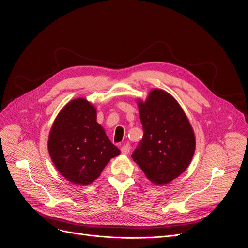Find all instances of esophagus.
Returning <instances> with one entry per match:
<instances>
[{"label": "esophagus", "instance_id": "34e87169", "mask_svg": "<svg viewBox=\"0 0 248 248\" xmlns=\"http://www.w3.org/2000/svg\"><path fill=\"white\" fill-rule=\"evenodd\" d=\"M130 145L129 144H126V145H123L121 147V152L124 153V154H128L130 152Z\"/></svg>", "mask_w": 248, "mask_h": 248}]
</instances>
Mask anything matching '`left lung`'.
Masks as SVG:
<instances>
[{"label":"left lung","mask_w":248,"mask_h":248,"mask_svg":"<svg viewBox=\"0 0 248 248\" xmlns=\"http://www.w3.org/2000/svg\"><path fill=\"white\" fill-rule=\"evenodd\" d=\"M144 137L132 159L157 185L168 184L189 166L196 139L179 103L166 91L152 90L146 102L139 101Z\"/></svg>","instance_id":"obj_1"}]
</instances>
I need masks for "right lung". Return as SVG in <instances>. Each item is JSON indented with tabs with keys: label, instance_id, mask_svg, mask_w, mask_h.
<instances>
[{
	"label": "right lung",
	"instance_id": "1",
	"mask_svg": "<svg viewBox=\"0 0 248 248\" xmlns=\"http://www.w3.org/2000/svg\"><path fill=\"white\" fill-rule=\"evenodd\" d=\"M96 118L92 104L78 98L66 104L51 127L50 158L62 176L74 184L92 183L112 157L120 154Z\"/></svg>",
	"mask_w": 248,
	"mask_h": 248
}]
</instances>
